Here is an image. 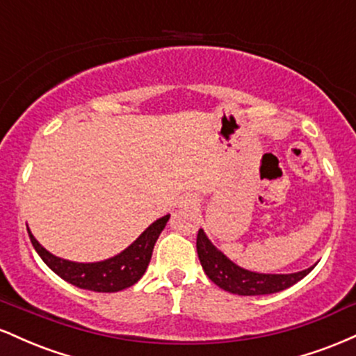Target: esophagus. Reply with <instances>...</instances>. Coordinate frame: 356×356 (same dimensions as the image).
Segmentation results:
<instances>
[{
  "instance_id": "34e87169",
  "label": "esophagus",
  "mask_w": 356,
  "mask_h": 356,
  "mask_svg": "<svg viewBox=\"0 0 356 356\" xmlns=\"http://www.w3.org/2000/svg\"><path fill=\"white\" fill-rule=\"evenodd\" d=\"M197 202H199L197 197L189 194V195H184L182 201H181V206L182 207H195V206H197Z\"/></svg>"
}]
</instances>
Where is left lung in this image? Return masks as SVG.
I'll return each mask as SVG.
<instances>
[{"label":"left lung","instance_id":"8db88e82","mask_svg":"<svg viewBox=\"0 0 356 356\" xmlns=\"http://www.w3.org/2000/svg\"><path fill=\"white\" fill-rule=\"evenodd\" d=\"M197 254L201 261L204 273L214 284L229 291L232 295L241 296H261L280 293L289 286L296 284L298 281L312 271V268L291 275H263V273L248 271L239 268L229 257H226L214 244L207 239L206 232L199 229L197 232Z\"/></svg>","mask_w":356,"mask_h":356}]
</instances>
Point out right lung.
I'll use <instances>...</instances> for the list:
<instances>
[{"mask_svg": "<svg viewBox=\"0 0 356 356\" xmlns=\"http://www.w3.org/2000/svg\"><path fill=\"white\" fill-rule=\"evenodd\" d=\"M169 218L170 216L167 214L164 218L157 219L125 251L110 257V259L99 261V263H73V261L53 256L35 239V236L31 234L28 227L26 229L30 234L31 244L43 259V263L53 273H56L61 280L76 286V288L88 289V291L115 293L130 288L144 276L150 263V257H152L155 241L164 231Z\"/></svg>", "mask_w": 356, "mask_h": 356, "instance_id": "right-lung-1", "label": "right lung"}]
</instances>
